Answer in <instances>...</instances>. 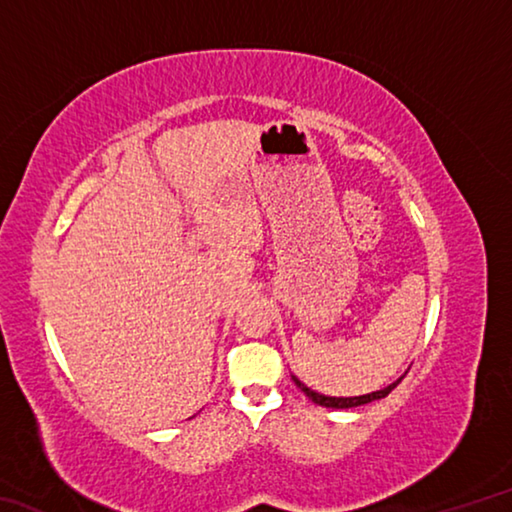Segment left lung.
<instances>
[{"label":"left lung","mask_w":512,"mask_h":512,"mask_svg":"<svg viewBox=\"0 0 512 512\" xmlns=\"http://www.w3.org/2000/svg\"><path fill=\"white\" fill-rule=\"evenodd\" d=\"M291 379L296 381V386L309 397L311 402L320 404V406H327V409H354V406H363V404H370V402H375V400H381V397H386L402 381V377H400L397 381H393V384H388L386 388H381V391L368 393V395H359V397H329V395L311 391V388L302 384V381L296 375H291Z\"/></svg>","instance_id":"8db88e82"}]
</instances>
